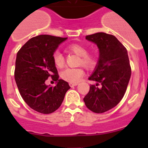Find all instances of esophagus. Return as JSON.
I'll return each mask as SVG.
<instances>
[{
    "label": "esophagus",
    "instance_id": "34e87169",
    "mask_svg": "<svg viewBox=\"0 0 148 148\" xmlns=\"http://www.w3.org/2000/svg\"><path fill=\"white\" fill-rule=\"evenodd\" d=\"M78 84V83H69V86L71 87H73V86H75Z\"/></svg>",
    "mask_w": 148,
    "mask_h": 148
}]
</instances>
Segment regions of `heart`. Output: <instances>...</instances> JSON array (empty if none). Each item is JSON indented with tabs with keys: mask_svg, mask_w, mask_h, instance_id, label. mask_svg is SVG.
Wrapping results in <instances>:
<instances>
[{
	"mask_svg": "<svg viewBox=\"0 0 148 148\" xmlns=\"http://www.w3.org/2000/svg\"><path fill=\"white\" fill-rule=\"evenodd\" d=\"M67 51L75 53L79 56V65H82L87 69H92L97 64V59L94 53H88L87 48L80 44H71L67 46ZM53 63L58 68H62L64 66L65 60L63 54L59 51H56L52 55ZM84 75V71L82 67L79 68H67L61 73L62 79L70 83H77Z\"/></svg>",
	"mask_w": 148,
	"mask_h": 148,
	"instance_id": "heart-1",
	"label": "heart"
}]
</instances>
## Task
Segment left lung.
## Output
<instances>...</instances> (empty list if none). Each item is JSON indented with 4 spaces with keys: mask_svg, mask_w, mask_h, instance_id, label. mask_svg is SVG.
<instances>
[{
    "mask_svg": "<svg viewBox=\"0 0 148 148\" xmlns=\"http://www.w3.org/2000/svg\"><path fill=\"white\" fill-rule=\"evenodd\" d=\"M86 39L98 46L99 59L89 78L97 84L90 85L84 102L93 112L103 113L117 106L127 90L131 76L127 51L114 36L106 33L88 35Z\"/></svg>",
    "mask_w": 148,
    "mask_h": 148,
    "instance_id": "obj_1",
    "label": "left lung"
}]
</instances>
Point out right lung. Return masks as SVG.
<instances>
[{"label":"right lung","mask_w":148,"mask_h":148,"mask_svg":"<svg viewBox=\"0 0 148 148\" xmlns=\"http://www.w3.org/2000/svg\"><path fill=\"white\" fill-rule=\"evenodd\" d=\"M67 38L50 35L33 37L18 51L14 77L20 95L25 102L38 112L50 114L61 106L70 86L59 79L52 55ZM49 77L58 82L49 88L45 82Z\"/></svg>","instance_id":"obj_1"}]
</instances>
